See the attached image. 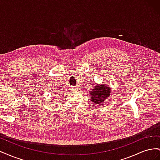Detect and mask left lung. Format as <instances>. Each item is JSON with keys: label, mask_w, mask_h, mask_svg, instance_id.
Instances as JSON below:
<instances>
[{"label": "left lung", "mask_w": 160, "mask_h": 160, "mask_svg": "<svg viewBox=\"0 0 160 160\" xmlns=\"http://www.w3.org/2000/svg\"><path fill=\"white\" fill-rule=\"evenodd\" d=\"M111 90L108 85H97L95 88L91 91V101H93L94 104H99L108 98Z\"/></svg>", "instance_id": "left-lung-1"}]
</instances>
